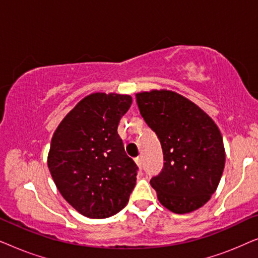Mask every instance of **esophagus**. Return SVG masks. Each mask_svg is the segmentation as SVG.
Returning <instances> with one entry per match:
<instances>
[{
  "label": "esophagus",
  "instance_id": "obj_1",
  "mask_svg": "<svg viewBox=\"0 0 258 258\" xmlns=\"http://www.w3.org/2000/svg\"><path fill=\"white\" fill-rule=\"evenodd\" d=\"M135 162H136V164L139 165V167H141V165H142V158H141V157H136L135 158Z\"/></svg>",
  "mask_w": 258,
  "mask_h": 258
}]
</instances>
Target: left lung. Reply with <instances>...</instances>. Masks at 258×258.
<instances>
[{
    "label": "left lung",
    "instance_id": "obj_1",
    "mask_svg": "<svg viewBox=\"0 0 258 258\" xmlns=\"http://www.w3.org/2000/svg\"><path fill=\"white\" fill-rule=\"evenodd\" d=\"M144 121L156 133L164 167L150 179L160 203L171 213L189 214L216 191L225 164L220 129L207 112L172 90L136 94Z\"/></svg>",
    "mask_w": 258,
    "mask_h": 258
}]
</instances>
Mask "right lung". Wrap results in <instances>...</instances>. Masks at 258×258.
<instances>
[{
  "label": "right lung",
  "instance_id": "right-lung-1",
  "mask_svg": "<svg viewBox=\"0 0 258 258\" xmlns=\"http://www.w3.org/2000/svg\"><path fill=\"white\" fill-rule=\"evenodd\" d=\"M132 103L130 95H88L52 135L49 171L63 199L83 216L107 218L119 213L136 184L137 165L117 133Z\"/></svg>",
  "mask_w": 258,
  "mask_h": 258
}]
</instances>
